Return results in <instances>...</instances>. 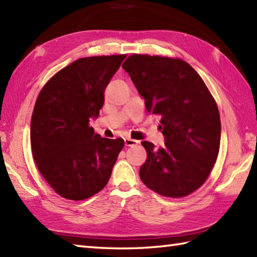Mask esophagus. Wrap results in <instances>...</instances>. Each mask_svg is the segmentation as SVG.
<instances>
[{
    "mask_svg": "<svg viewBox=\"0 0 257 257\" xmlns=\"http://www.w3.org/2000/svg\"><path fill=\"white\" fill-rule=\"evenodd\" d=\"M139 141L138 140H135V139H130V138H124V146L127 147H134V146H137Z\"/></svg>",
    "mask_w": 257,
    "mask_h": 257,
    "instance_id": "1",
    "label": "esophagus"
}]
</instances>
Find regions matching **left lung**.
<instances>
[{"mask_svg":"<svg viewBox=\"0 0 257 257\" xmlns=\"http://www.w3.org/2000/svg\"><path fill=\"white\" fill-rule=\"evenodd\" d=\"M128 73L148 112L160 114L165 147L141 143L147 160L140 179L155 192L181 198L200 188L216 161L221 120L214 98L200 75L181 59L132 55Z\"/></svg>","mask_w":257,"mask_h":257,"instance_id":"1","label":"left lung"}]
</instances>
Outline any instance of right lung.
<instances>
[{"instance_id": "1", "label": "right lung", "mask_w": 257, "mask_h": 257, "mask_svg": "<svg viewBox=\"0 0 257 257\" xmlns=\"http://www.w3.org/2000/svg\"><path fill=\"white\" fill-rule=\"evenodd\" d=\"M124 55L80 58L53 76L37 97L31 146L38 170L65 199L99 192L111 176L121 138H101L89 127L99 116L103 91Z\"/></svg>"}]
</instances>
